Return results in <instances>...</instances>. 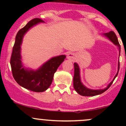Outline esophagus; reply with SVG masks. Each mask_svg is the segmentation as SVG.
Listing matches in <instances>:
<instances>
[{
	"instance_id": "obj_1",
	"label": "esophagus",
	"mask_w": 126,
	"mask_h": 126,
	"mask_svg": "<svg viewBox=\"0 0 126 126\" xmlns=\"http://www.w3.org/2000/svg\"><path fill=\"white\" fill-rule=\"evenodd\" d=\"M75 57H76V54L74 53H69L67 55V58L68 59L70 60L71 61H74L75 60Z\"/></svg>"
}]
</instances>
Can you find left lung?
<instances>
[{
  "mask_svg": "<svg viewBox=\"0 0 126 126\" xmlns=\"http://www.w3.org/2000/svg\"><path fill=\"white\" fill-rule=\"evenodd\" d=\"M105 35L106 36H107L113 43L117 45L119 48V52H121V47L120 44H119V41H118V39L117 38V36H116V34L113 31H110L109 33H107L105 34ZM120 55V54H119ZM119 62L118 63V71L117 74H116V76L114 77L113 80H112V82H110V84L107 86V87L105 89H103V90H90V89L87 88L83 85L82 83L80 81V71H79V68L78 66V64L77 63H74V76L73 78V85L74 88L75 90L81 96H96V95L101 94L103 93L104 92H105V91L108 90V89L110 88L111 85L112 84L114 80L116 78V76H118V72H119Z\"/></svg>",
  "mask_w": 126,
  "mask_h": 126,
  "instance_id": "8db88e82",
  "label": "left lung"
}]
</instances>
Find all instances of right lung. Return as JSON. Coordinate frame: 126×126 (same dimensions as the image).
<instances>
[{
    "label": "right lung",
    "instance_id": "add662e5",
    "mask_svg": "<svg viewBox=\"0 0 126 126\" xmlns=\"http://www.w3.org/2000/svg\"><path fill=\"white\" fill-rule=\"evenodd\" d=\"M41 22L43 21L41 19L34 18L19 30L10 58L12 74L16 82L21 87L34 92H43L50 87L54 73L66 58V56L63 55L51 58L35 71L24 69L20 54L22 38L30 27Z\"/></svg>",
    "mask_w": 126,
    "mask_h": 126
}]
</instances>
